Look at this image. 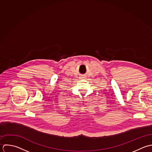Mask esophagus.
<instances>
[{
    "mask_svg": "<svg viewBox=\"0 0 152 152\" xmlns=\"http://www.w3.org/2000/svg\"><path fill=\"white\" fill-rule=\"evenodd\" d=\"M80 79H86V76H82L80 77Z\"/></svg>",
    "mask_w": 152,
    "mask_h": 152,
    "instance_id": "esophagus-1",
    "label": "esophagus"
}]
</instances>
